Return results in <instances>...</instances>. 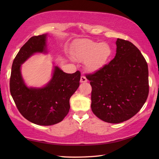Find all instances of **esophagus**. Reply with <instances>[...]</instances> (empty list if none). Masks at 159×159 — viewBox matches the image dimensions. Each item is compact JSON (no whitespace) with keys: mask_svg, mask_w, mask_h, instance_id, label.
Masks as SVG:
<instances>
[{"mask_svg":"<svg viewBox=\"0 0 159 159\" xmlns=\"http://www.w3.org/2000/svg\"><path fill=\"white\" fill-rule=\"evenodd\" d=\"M80 83H85L87 81V79H86V77L85 76H81V77H80Z\"/></svg>","mask_w":159,"mask_h":159,"instance_id":"1","label":"esophagus"}]
</instances>
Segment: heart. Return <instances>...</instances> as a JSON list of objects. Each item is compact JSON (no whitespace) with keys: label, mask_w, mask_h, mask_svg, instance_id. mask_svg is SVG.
Masks as SVG:
<instances>
[{"label":"heart","mask_w":159,"mask_h":159,"mask_svg":"<svg viewBox=\"0 0 159 159\" xmlns=\"http://www.w3.org/2000/svg\"><path fill=\"white\" fill-rule=\"evenodd\" d=\"M112 55V48L107 42H97L91 39L78 42L73 51L76 59L85 61L86 69L91 72L100 70L106 65Z\"/></svg>","instance_id":"1"}]
</instances>
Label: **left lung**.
Returning <instances> with one entry per match:
<instances>
[{
	"label": "left lung",
	"instance_id": "left-lung-1",
	"mask_svg": "<svg viewBox=\"0 0 159 159\" xmlns=\"http://www.w3.org/2000/svg\"><path fill=\"white\" fill-rule=\"evenodd\" d=\"M114 59L86 78L90 80L93 113L108 123L130 119L143 106L149 93L148 63L133 43L118 38Z\"/></svg>",
	"mask_w": 159,
	"mask_h": 159
}]
</instances>
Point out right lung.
Returning <instances> with one entry per match:
<instances>
[{
	"instance_id": "1",
	"label": "right lung",
	"mask_w": 159,
	"mask_h": 159,
	"mask_svg": "<svg viewBox=\"0 0 159 159\" xmlns=\"http://www.w3.org/2000/svg\"><path fill=\"white\" fill-rule=\"evenodd\" d=\"M46 34L33 36L23 45L12 64L10 93L17 109L31 122L50 126L61 121L70 110V98L80 85V72L67 74L55 67L52 79L42 88H29L20 66L35 52H46Z\"/></svg>"
}]
</instances>
